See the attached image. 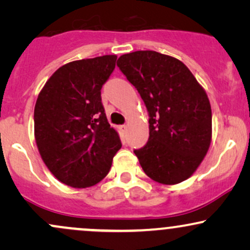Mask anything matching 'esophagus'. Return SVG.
<instances>
[{"label":"esophagus","mask_w":250,"mask_h":250,"mask_svg":"<svg viewBox=\"0 0 250 250\" xmlns=\"http://www.w3.org/2000/svg\"><path fill=\"white\" fill-rule=\"evenodd\" d=\"M120 129H121L122 134H125V133H127V130H128V127L125 125H121V127H120Z\"/></svg>","instance_id":"esophagus-1"}]
</instances>
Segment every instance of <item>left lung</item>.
I'll return each instance as SVG.
<instances>
[{"mask_svg":"<svg viewBox=\"0 0 250 250\" xmlns=\"http://www.w3.org/2000/svg\"><path fill=\"white\" fill-rule=\"evenodd\" d=\"M117 67L148 110V142L134 150L143 171L163 185L187 180L210 146L211 108L206 91L180 60L157 51L125 54Z\"/></svg>","mask_w":250,"mask_h":250,"instance_id":"left-lung-1","label":"left lung"}]
</instances>
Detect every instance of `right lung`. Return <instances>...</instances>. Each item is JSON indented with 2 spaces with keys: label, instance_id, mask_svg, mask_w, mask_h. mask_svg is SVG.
Wrapping results in <instances>:
<instances>
[{
  "label": "right lung",
  "instance_id": "right-lung-1",
  "mask_svg": "<svg viewBox=\"0 0 250 250\" xmlns=\"http://www.w3.org/2000/svg\"><path fill=\"white\" fill-rule=\"evenodd\" d=\"M116 55L73 61L59 68L39 94L34 129L43 162L74 188L96 185L122 147L109 125L101 89L115 69Z\"/></svg>",
  "mask_w": 250,
  "mask_h": 250
}]
</instances>
